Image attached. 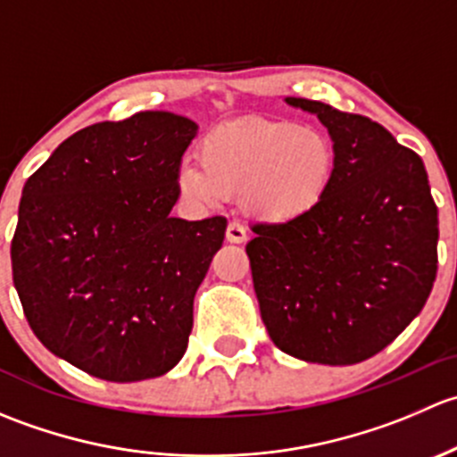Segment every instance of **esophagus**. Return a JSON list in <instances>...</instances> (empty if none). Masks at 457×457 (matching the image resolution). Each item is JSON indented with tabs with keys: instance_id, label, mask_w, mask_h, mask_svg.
I'll list each match as a JSON object with an SVG mask.
<instances>
[{
	"instance_id": "1",
	"label": "esophagus",
	"mask_w": 457,
	"mask_h": 457,
	"mask_svg": "<svg viewBox=\"0 0 457 457\" xmlns=\"http://www.w3.org/2000/svg\"><path fill=\"white\" fill-rule=\"evenodd\" d=\"M225 238H228L229 243H245L247 241V229L243 228L238 220H232V223L228 225V229H225Z\"/></svg>"
}]
</instances>
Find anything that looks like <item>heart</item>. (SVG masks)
Instances as JSON below:
<instances>
[{"instance_id":"b5f03b06","label":"heart","mask_w":457,"mask_h":457,"mask_svg":"<svg viewBox=\"0 0 457 457\" xmlns=\"http://www.w3.org/2000/svg\"><path fill=\"white\" fill-rule=\"evenodd\" d=\"M336 145L318 128L287 121L225 123L203 137L199 163L183 161L177 183L186 199L219 205L241 195L250 216L292 223L310 216L329 195Z\"/></svg>"}]
</instances>
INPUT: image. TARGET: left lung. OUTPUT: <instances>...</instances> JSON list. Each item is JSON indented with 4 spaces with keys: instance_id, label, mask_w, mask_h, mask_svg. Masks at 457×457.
Masks as SVG:
<instances>
[{
    "instance_id": "obj_1",
    "label": "left lung",
    "mask_w": 457,
    "mask_h": 457,
    "mask_svg": "<svg viewBox=\"0 0 457 457\" xmlns=\"http://www.w3.org/2000/svg\"><path fill=\"white\" fill-rule=\"evenodd\" d=\"M336 145L329 195L310 216L261 223L247 243L267 334L318 365H356L425 307L437 271V207L420 156L362 114L287 96Z\"/></svg>"
}]
</instances>
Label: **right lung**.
<instances>
[{"instance_id":"right-lung-1","label":"right lung","mask_w":457,"mask_h":457,"mask_svg":"<svg viewBox=\"0 0 457 457\" xmlns=\"http://www.w3.org/2000/svg\"><path fill=\"white\" fill-rule=\"evenodd\" d=\"M196 130L163 110L95 123L21 192L11 261L30 329L101 380L163 376L187 349L195 294L228 228L170 216Z\"/></svg>"}]
</instances>
